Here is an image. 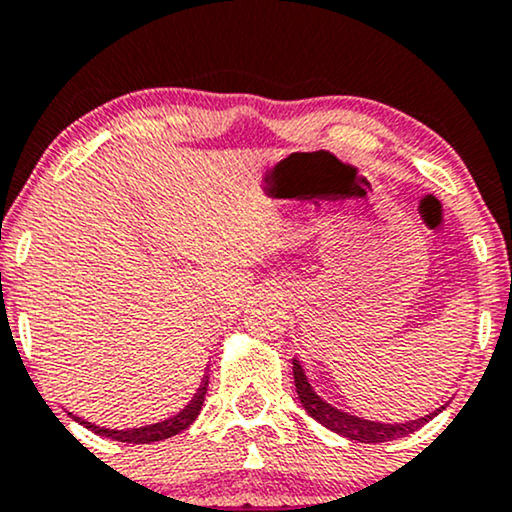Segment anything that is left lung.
<instances>
[{
  "label": "left lung",
  "mask_w": 512,
  "mask_h": 512,
  "mask_svg": "<svg viewBox=\"0 0 512 512\" xmlns=\"http://www.w3.org/2000/svg\"><path fill=\"white\" fill-rule=\"evenodd\" d=\"M293 379H295V391H298V398L300 403H303L307 415H310L312 420H317L322 427L331 429L334 434L355 443H384L393 439H403V436H408L412 432H417L420 427H424L429 420H434L441 410H446V405H441V408H436L434 412H429V415L420 417V420H410V422H396V424L374 422V420H365V417L350 415V412H343L334 408L331 403H326V400L312 389L303 365H300L295 357H293Z\"/></svg>",
  "instance_id": "1"
}]
</instances>
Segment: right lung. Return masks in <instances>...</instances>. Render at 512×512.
Returning <instances> with one entry per match:
<instances>
[{"instance_id": "right-lung-1", "label": "right lung", "mask_w": 512, "mask_h": 512, "mask_svg": "<svg viewBox=\"0 0 512 512\" xmlns=\"http://www.w3.org/2000/svg\"><path fill=\"white\" fill-rule=\"evenodd\" d=\"M207 384H209V374L205 372V377L200 381V389L195 391V396L190 398V403L183 408L181 412H176L174 417L164 422H155V424H145V427H135V429H107V427H97L88 420H80V417L69 412L71 420H76L78 424H83L85 429L90 432L104 436V439H114V441H123V443H155V441H164L171 439V436L181 434L183 429H188L190 424L195 422V417L200 415L202 403H205L207 396Z\"/></svg>"}]
</instances>
